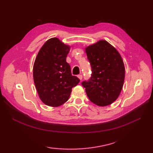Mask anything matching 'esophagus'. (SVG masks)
Masks as SVG:
<instances>
[{"label":"esophagus","instance_id":"obj_1","mask_svg":"<svg viewBox=\"0 0 153 153\" xmlns=\"http://www.w3.org/2000/svg\"><path fill=\"white\" fill-rule=\"evenodd\" d=\"M77 77H78V78L80 79V80H82V78H83V76L82 74H79V75H78V76H77Z\"/></svg>","mask_w":153,"mask_h":153}]
</instances>
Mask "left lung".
I'll list each match as a JSON object with an SVG mask.
<instances>
[{"mask_svg": "<svg viewBox=\"0 0 153 153\" xmlns=\"http://www.w3.org/2000/svg\"><path fill=\"white\" fill-rule=\"evenodd\" d=\"M91 66V76L82 85L89 100L100 106L109 105L118 99L125 78V67L116 48L100 40L85 48Z\"/></svg>", "mask_w": 153, "mask_h": 153, "instance_id": "1", "label": "left lung"}]
</instances>
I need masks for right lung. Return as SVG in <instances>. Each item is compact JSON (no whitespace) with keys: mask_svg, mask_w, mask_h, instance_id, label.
Instances as JSON below:
<instances>
[{"mask_svg":"<svg viewBox=\"0 0 153 153\" xmlns=\"http://www.w3.org/2000/svg\"><path fill=\"white\" fill-rule=\"evenodd\" d=\"M70 47L56 37L51 38L39 51L35 58L33 75L40 99L50 106H59L69 99L72 87L79 79L71 75L66 62Z\"/></svg>","mask_w":153,"mask_h":153,"instance_id":"obj_1","label":"right lung"}]
</instances>
